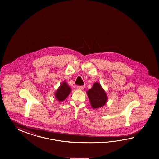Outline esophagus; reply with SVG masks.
<instances>
[{"instance_id": "1", "label": "esophagus", "mask_w": 159, "mask_h": 159, "mask_svg": "<svg viewBox=\"0 0 159 159\" xmlns=\"http://www.w3.org/2000/svg\"><path fill=\"white\" fill-rule=\"evenodd\" d=\"M77 89L79 90H83L84 88V86H77Z\"/></svg>"}]
</instances>
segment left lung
<instances>
[{
	"instance_id": "obj_1",
	"label": "left lung",
	"mask_w": 159,
	"mask_h": 159,
	"mask_svg": "<svg viewBox=\"0 0 159 159\" xmlns=\"http://www.w3.org/2000/svg\"><path fill=\"white\" fill-rule=\"evenodd\" d=\"M88 97L93 108L101 107L106 104L107 101V95L105 90L102 88L101 84L95 82L91 89L87 92Z\"/></svg>"
}]
</instances>
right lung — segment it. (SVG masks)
Wrapping results in <instances>:
<instances>
[{"label":"right lung","mask_w":159,"mask_h":159,"mask_svg":"<svg viewBox=\"0 0 159 159\" xmlns=\"http://www.w3.org/2000/svg\"><path fill=\"white\" fill-rule=\"evenodd\" d=\"M70 92L71 88L68 86L66 82H63L56 92L55 97L58 101H63L66 98Z\"/></svg>","instance_id":"add662e5"}]
</instances>
